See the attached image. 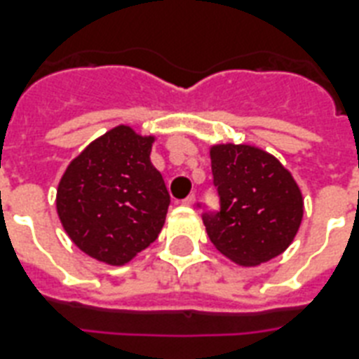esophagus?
<instances>
[{
  "label": "esophagus",
  "mask_w": 359,
  "mask_h": 359,
  "mask_svg": "<svg viewBox=\"0 0 359 359\" xmlns=\"http://www.w3.org/2000/svg\"><path fill=\"white\" fill-rule=\"evenodd\" d=\"M182 205L184 207H194L196 205V196H188L186 199H182Z\"/></svg>",
  "instance_id": "esophagus-1"
}]
</instances>
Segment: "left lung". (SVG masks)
Masks as SVG:
<instances>
[{
  "label": "left lung",
  "instance_id": "left-lung-1",
  "mask_svg": "<svg viewBox=\"0 0 359 359\" xmlns=\"http://www.w3.org/2000/svg\"><path fill=\"white\" fill-rule=\"evenodd\" d=\"M222 210L203 222L214 248L238 266H259L281 255L304 218V197L292 173L261 147L210 145Z\"/></svg>",
  "mask_w": 359,
  "mask_h": 359
}]
</instances>
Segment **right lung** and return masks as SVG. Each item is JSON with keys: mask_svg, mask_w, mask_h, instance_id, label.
<instances>
[{"mask_svg": "<svg viewBox=\"0 0 359 359\" xmlns=\"http://www.w3.org/2000/svg\"><path fill=\"white\" fill-rule=\"evenodd\" d=\"M156 135L119 124L67 165L55 207L69 238L86 255L124 266L158 238L169 194L151 163Z\"/></svg>", "mask_w": 359, "mask_h": 359, "instance_id": "add662e5", "label": "right lung"}]
</instances>
